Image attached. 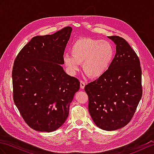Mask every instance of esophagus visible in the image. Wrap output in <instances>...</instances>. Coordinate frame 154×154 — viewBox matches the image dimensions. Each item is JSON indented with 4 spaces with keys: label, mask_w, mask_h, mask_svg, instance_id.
<instances>
[{
    "label": "esophagus",
    "mask_w": 154,
    "mask_h": 154,
    "mask_svg": "<svg viewBox=\"0 0 154 154\" xmlns=\"http://www.w3.org/2000/svg\"><path fill=\"white\" fill-rule=\"evenodd\" d=\"M85 82L82 81H80V87L81 89H84L85 88Z\"/></svg>",
    "instance_id": "obj_1"
}]
</instances>
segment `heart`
<instances>
[{
  "instance_id": "heart-1",
  "label": "heart",
  "mask_w": 154,
  "mask_h": 154,
  "mask_svg": "<svg viewBox=\"0 0 154 154\" xmlns=\"http://www.w3.org/2000/svg\"><path fill=\"white\" fill-rule=\"evenodd\" d=\"M70 53L72 55L64 54L63 62L71 73L78 72L82 64L85 73L97 79L108 70L115 56V49L107 40L82 38L73 43Z\"/></svg>"
}]
</instances>
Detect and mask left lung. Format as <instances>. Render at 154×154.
<instances>
[{"label":"left lung","mask_w":154,"mask_h":154,"mask_svg":"<svg viewBox=\"0 0 154 154\" xmlns=\"http://www.w3.org/2000/svg\"><path fill=\"white\" fill-rule=\"evenodd\" d=\"M115 43L116 54L108 70L85 87L88 111L101 129L114 131L131 121L141 99L142 72L139 58L124 38L108 36Z\"/></svg>","instance_id":"8db88e82"}]
</instances>
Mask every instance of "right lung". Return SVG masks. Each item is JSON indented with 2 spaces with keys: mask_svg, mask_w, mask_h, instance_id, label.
<instances>
[{
  "mask_svg": "<svg viewBox=\"0 0 154 154\" xmlns=\"http://www.w3.org/2000/svg\"><path fill=\"white\" fill-rule=\"evenodd\" d=\"M72 28L37 36L20 51L12 70L14 103L29 127L51 132L64 124L71 102L80 88L77 78L61 65Z\"/></svg>",
  "mask_w": 154,
  "mask_h": 154,
  "instance_id": "right-lung-1",
  "label": "right lung"
}]
</instances>
